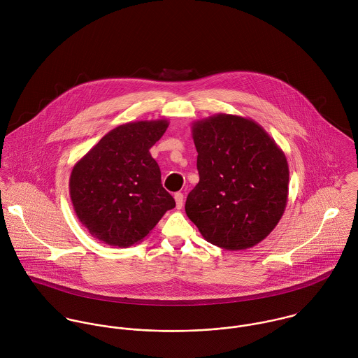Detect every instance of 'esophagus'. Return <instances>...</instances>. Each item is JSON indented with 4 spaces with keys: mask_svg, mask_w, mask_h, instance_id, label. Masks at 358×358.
I'll list each match as a JSON object with an SVG mask.
<instances>
[{
    "mask_svg": "<svg viewBox=\"0 0 358 358\" xmlns=\"http://www.w3.org/2000/svg\"><path fill=\"white\" fill-rule=\"evenodd\" d=\"M175 203H176V208L180 209L183 206V194L182 193H175Z\"/></svg>",
    "mask_w": 358,
    "mask_h": 358,
    "instance_id": "1",
    "label": "esophagus"
}]
</instances>
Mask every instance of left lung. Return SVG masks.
I'll use <instances>...</instances> for the list:
<instances>
[{
    "label": "left lung",
    "mask_w": 358,
    "mask_h": 358,
    "mask_svg": "<svg viewBox=\"0 0 358 358\" xmlns=\"http://www.w3.org/2000/svg\"><path fill=\"white\" fill-rule=\"evenodd\" d=\"M200 182L186 213L205 240L222 250L255 247L277 226L288 201L284 152L251 118L215 114L192 125Z\"/></svg>",
    "instance_id": "8db88e82"
}]
</instances>
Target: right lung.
<instances>
[{"label": "right lung", "instance_id": "add662e5", "mask_svg": "<svg viewBox=\"0 0 358 358\" xmlns=\"http://www.w3.org/2000/svg\"><path fill=\"white\" fill-rule=\"evenodd\" d=\"M168 125L164 118L120 125L73 166L69 189L76 215L103 244L127 248L141 243L175 208L149 152Z\"/></svg>", "mask_w": 358, "mask_h": 358}]
</instances>
